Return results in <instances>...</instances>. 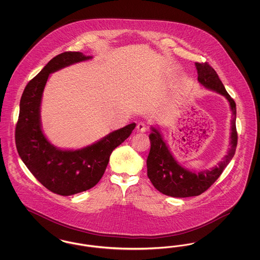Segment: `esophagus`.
<instances>
[{
    "label": "esophagus",
    "mask_w": 260,
    "mask_h": 260,
    "mask_svg": "<svg viewBox=\"0 0 260 260\" xmlns=\"http://www.w3.org/2000/svg\"><path fill=\"white\" fill-rule=\"evenodd\" d=\"M136 129H137L138 133H146V132L148 131V125L145 124V123L141 122V123H139V124H137Z\"/></svg>",
    "instance_id": "obj_1"
}]
</instances>
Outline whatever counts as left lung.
<instances>
[{
	"label": "left lung",
	"mask_w": 260,
	"mask_h": 260,
	"mask_svg": "<svg viewBox=\"0 0 260 260\" xmlns=\"http://www.w3.org/2000/svg\"><path fill=\"white\" fill-rule=\"evenodd\" d=\"M200 84L224 95L230 103L233 119L231 121V148L217 167L210 171L192 173L182 168L174 158L162 140L160 133L152 127L149 136L151 149L147 158V175L154 187L162 194L175 198L199 196L207 191L223 173L232 160L237 147L238 134L236 128V103L226 91L215 70L208 62H196Z\"/></svg>",
	"instance_id": "8db88e82"
}]
</instances>
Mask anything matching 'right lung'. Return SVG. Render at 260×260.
<instances>
[{"mask_svg": "<svg viewBox=\"0 0 260 260\" xmlns=\"http://www.w3.org/2000/svg\"><path fill=\"white\" fill-rule=\"evenodd\" d=\"M91 58L79 51H65L53 57L25 87L15 126L17 152L28 170L50 192L71 196L99 183L112 151L131 136L136 124H127L81 150H60L51 145L41 128L42 94L50 73Z\"/></svg>", "mask_w": 260, "mask_h": 260, "instance_id": "1", "label": "right lung"}]
</instances>
